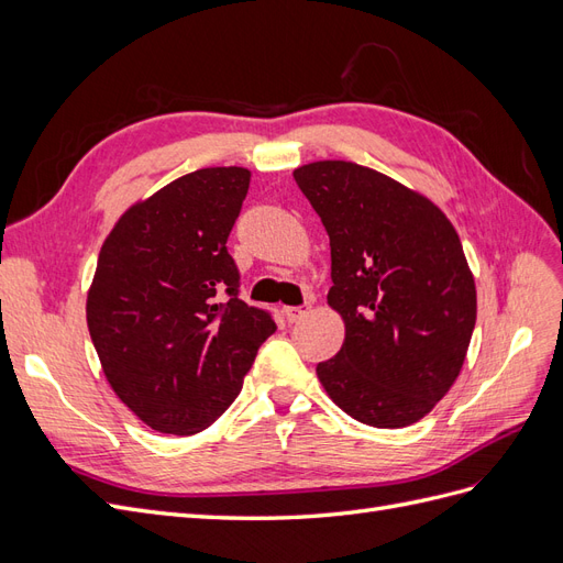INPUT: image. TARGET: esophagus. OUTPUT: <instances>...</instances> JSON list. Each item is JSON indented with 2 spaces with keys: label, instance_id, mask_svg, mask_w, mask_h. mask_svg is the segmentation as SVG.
<instances>
[{
  "label": "esophagus",
  "instance_id": "obj_1",
  "mask_svg": "<svg viewBox=\"0 0 563 563\" xmlns=\"http://www.w3.org/2000/svg\"><path fill=\"white\" fill-rule=\"evenodd\" d=\"M308 310H310V305H305V308H284V317H286L288 323H294V321H300L305 314H308Z\"/></svg>",
  "mask_w": 563,
  "mask_h": 563
}]
</instances>
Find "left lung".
Instances as JSON below:
<instances>
[{"label":"left lung","mask_w":563,"mask_h":563,"mask_svg":"<svg viewBox=\"0 0 563 563\" xmlns=\"http://www.w3.org/2000/svg\"><path fill=\"white\" fill-rule=\"evenodd\" d=\"M331 240L329 305L343 347L317 364L338 408L371 428L428 416L455 383L476 286L446 213L376 168L323 159L294 172Z\"/></svg>","instance_id":"obj_1"}]
</instances>
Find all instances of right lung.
I'll return each instance as SVG.
<instances>
[{
  "mask_svg": "<svg viewBox=\"0 0 563 563\" xmlns=\"http://www.w3.org/2000/svg\"><path fill=\"white\" fill-rule=\"evenodd\" d=\"M249 183L244 166L185 174L131 203L100 246L93 347L119 401L162 434L190 437L223 416L277 329L236 298L228 236Z\"/></svg>",
  "mask_w": 563,
  "mask_h": 563,
  "instance_id": "1",
  "label": "right lung"
}]
</instances>
